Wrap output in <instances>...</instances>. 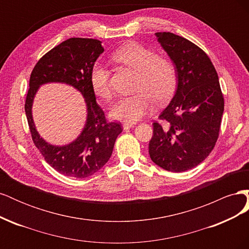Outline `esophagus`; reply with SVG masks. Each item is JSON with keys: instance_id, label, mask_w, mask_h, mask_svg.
<instances>
[{"instance_id": "34e87169", "label": "esophagus", "mask_w": 249, "mask_h": 249, "mask_svg": "<svg viewBox=\"0 0 249 249\" xmlns=\"http://www.w3.org/2000/svg\"><path fill=\"white\" fill-rule=\"evenodd\" d=\"M135 124H131V123H124L123 124V127L124 130H127V129H131V127H134Z\"/></svg>"}]
</instances>
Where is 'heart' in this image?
Segmentation results:
<instances>
[{
    "mask_svg": "<svg viewBox=\"0 0 249 249\" xmlns=\"http://www.w3.org/2000/svg\"><path fill=\"white\" fill-rule=\"evenodd\" d=\"M112 59L137 72L135 92L123 96L113 105L111 115L124 123L134 124L146 115L153 102L162 104L175 93L178 71L171 60L158 57L155 52L137 42H127L113 52ZM90 84L95 95L110 100L112 90L109 71L101 63L93 65L90 72Z\"/></svg>",
    "mask_w": 249,
    "mask_h": 249,
    "instance_id": "obj_1",
    "label": "heart"
}]
</instances>
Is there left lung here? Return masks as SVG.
<instances>
[{
    "label": "left lung",
    "instance_id": "1",
    "mask_svg": "<svg viewBox=\"0 0 249 249\" xmlns=\"http://www.w3.org/2000/svg\"><path fill=\"white\" fill-rule=\"evenodd\" d=\"M178 71V87L171 102L154 123L148 144L152 161L172 172L200 164L219 136L224 100L218 74L208 55L196 44L170 32L156 33Z\"/></svg>",
    "mask_w": 249,
    "mask_h": 249
}]
</instances>
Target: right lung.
Wrapping results in <instances>:
<instances>
[{
  "mask_svg": "<svg viewBox=\"0 0 249 249\" xmlns=\"http://www.w3.org/2000/svg\"><path fill=\"white\" fill-rule=\"evenodd\" d=\"M104 52L102 41L91 38H70L49 51L36 63L31 72L25 111L35 146L44 160L63 176L84 178L92 176L106 164L113 152L123 125L109 123L97 105L90 84V72ZM57 81L69 84L85 96L88 119L80 136L70 145L52 146L39 136L32 117V105L39 86Z\"/></svg>",
  "mask_w": 249,
  "mask_h": 249,
  "instance_id": "obj_1",
  "label": "right lung"
}]
</instances>
